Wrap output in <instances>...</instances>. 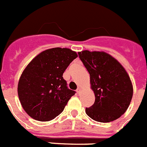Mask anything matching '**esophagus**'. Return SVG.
I'll return each instance as SVG.
<instances>
[{"label":"esophagus","instance_id":"1","mask_svg":"<svg viewBox=\"0 0 147 147\" xmlns=\"http://www.w3.org/2000/svg\"><path fill=\"white\" fill-rule=\"evenodd\" d=\"M81 91H82V88H80V87H78V88H77L76 91H77V92H78L79 94H80V93L81 92Z\"/></svg>","mask_w":147,"mask_h":147}]
</instances>
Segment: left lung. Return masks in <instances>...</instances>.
Returning <instances> with one entry per match:
<instances>
[{
  "mask_svg": "<svg viewBox=\"0 0 147 147\" xmlns=\"http://www.w3.org/2000/svg\"><path fill=\"white\" fill-rule=\"evenodd\" d=\"M79 56L90 74L94 93L93 106L86 113L95 121L109 123L126 112L133 95V86L123 65L103 51H82Z\"/></svg>",
  "mask_w": 147,
  "mask_h": 147,
  "instance_id": "left-lung-1",
  "label": "left lung"
}]
</instances>
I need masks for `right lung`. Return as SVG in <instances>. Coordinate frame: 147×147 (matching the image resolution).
Wrapping results in <instances>:
<instances>
[{
  "instance_id": "1",
  "label": "right lung",
  "mask_w": 147,
  "mask_h": 147,
  "mask_svg": "<svg viewBox=\"0 0 147 147\" xmlns=\"http://www.w3.org/2000/svg\"><path fill=\"white\" fill-rule=\"evenodd\" d=\"M78 56L69 48L47 49L32 59L21 75L18 94L32 118L49 121L60 115L75 91L67 87L63 73Z\"/></svg>"
}]
</instances>
